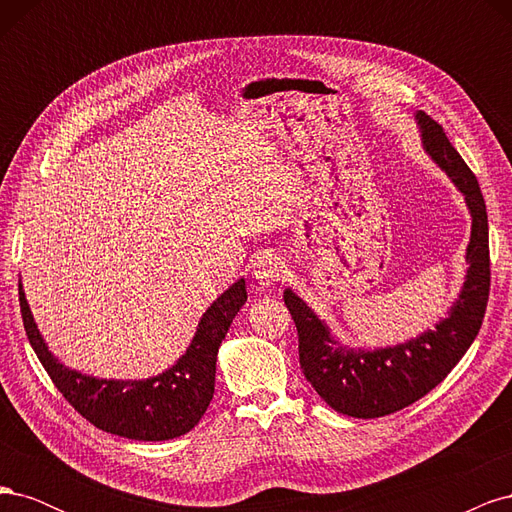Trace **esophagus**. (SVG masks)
<instances>
[{"instance_id": "obj_1", "label": "esophagus", "mask_w": 512, "mask_h": 512, "mask_svg": "<svg viewBox=\"0 0 512 512\" xmlns=\"http://www.w3.org/2000/svg\"><path fill=\"white\" fill-rule=\"evenodd\" d=\"M286 273V262L277 254L262 256L254 269V277L260 286H275L277 282H284Z\"/></svg>"}]
</instances>
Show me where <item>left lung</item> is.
<instances>
[{
  "label": "left lung",
  "mask_w": 512,
  "mask_h": 512,
  "mask_svg": "<svg viewBox=\"0 0 512 512\" xmlns=\"http://www.w3.org/2000/svg\"><path fill=\"white\" fill-rule=\"evenodd\" d=\"M421 145L461 192L472 220L466 277L442 320L412 339L382 348H352L292 288L284 301L299 331L305 378L327 404L354 418H378L425 397L448 376L478 335L489 299V226L483 194L468 164L429 115H414Z\"/></svg>",
  "instance_id": "obj_1"
}]
</instances>
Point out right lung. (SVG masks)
Masks as SVG:
<instances>
[{
    "mask_svg": "<svg viewBox=\"0 0 512 512\" xmlns=\"http://www.w3.org/2000/svg\"><path fill=\"white\" fill-rule=\"evenodd\" d=\"M19 301L29 344L74 410L115 436L162 442L192 431L207 412L215 391L218 350L247 301V290L243 277L228 286L200 316L188 350L162 374L143 380L96 378L64 365L46 346L21 282Z\"/></svg>",
    "mask_w": 512,
    "mask_h": 512,
    "instance_id": "right-lung-1",
    "label": "right lung"
}]
</instances>
